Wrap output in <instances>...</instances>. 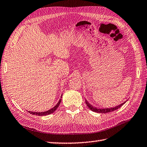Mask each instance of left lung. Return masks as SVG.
<instances>
[{
	"label": "left lung",
	"instance_id": "1",
	"mask_svg": "<svg viewBox=\"0 0 147 147\" xmlns=\"http://www.w3.org/2000/svg\"><path fill=\"white\" fill-rule=\"evenodd\" d=\"M126 102H124L123 103H121V104L116 106L115 107H112V108H105V109H98V108H96L95 107L92 106V105H90V103H89L87 100H85V103L88 106V107L90 110H91L93 112H95L96 113H109L111 112H113V111H115L116 110H117L118 109H119L120 107L122 106L124 103Z\"/></svg>",
	"mask_w": 147,
	"mask_h": 147
}]
</instances>
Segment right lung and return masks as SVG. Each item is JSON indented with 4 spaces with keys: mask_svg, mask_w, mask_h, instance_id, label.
<instances>
[{
    "mask_svg": "<svg viewBox=\"0 0 147 147\" xmlns=\"http://www.w3.org/2000/svg\"><path fill=\"white\" fill-rule=\"evenodd\" d=\"M62 95L61 96V98H62ZM61 100H62L61 99H60L59 100V102L57 103V105L55 106V107H53L52 109H50L49 110H47V111H45V112H31V111H28V113H30V114H32V115H38V116H44V115H49V114H51V113H52L53 112H54L56 110V109L58 108L59 107V105H60V102H61Z\"/></svg>",
    "mask_w": 147,
    "mask_h": 147,
    "instance_id": "add662e5",
    "label": "right lung"
}]
</instances>
